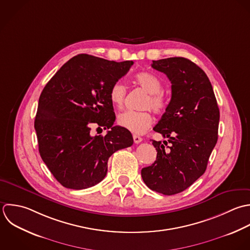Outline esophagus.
<instances>
[{"mask_svg":"<svg viewBox=\"0 0 250 250\" xmlns=\"http://www.w3.org/2000/svg\"><path fill=\"white\" fill-rule=\"evenodd\" d=\"M133 140H134V143H136V144H138V143H140L143 139L140 137V136H138V135H133Z\"/></svg>","mask_w":250,"mask_h":250,"instance_id":"1","label":"esophagus"}]
</instances>
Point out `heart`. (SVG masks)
Segmentation results:
<instances>
[{
	"mask_svg": "<svg viewBox=\"0 0 250 250\" xmlns=\"http://www.w3.org/2000/svg\"><path fill=\"white\" fill-rule=\"evenodd\" d=\"M135 82L141 88L149 93L144 101L143 108H151L156 114H163L167 108L168 100L162 91L163 83L161 80L151 73L141 72L135 76ZM125 95L126 87L122 82H115L110 87L109 99L115 107H123ZM118 123L121 126L129 131L135 134H141L150 127L153 123V117L149 110H126L118 116Z\"/></svg>",
	"mask_w": 250,
	"mask_h": 250,
	"instance_id": "obj_1",
	"label": "heart"
}]
</instances>
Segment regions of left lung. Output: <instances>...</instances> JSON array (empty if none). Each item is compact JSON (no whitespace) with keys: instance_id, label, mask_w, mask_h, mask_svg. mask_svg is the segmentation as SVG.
<instances>
[{"instance_id":"1","label":"left lung","mask_w":250,"mask_h":250,"mask_svg":"<svg viewBox=\"0 0 250 250\" xmlns=\"http://www.w3.org/2000/svg\"><path fill=\"white\" fill-rule=\"evenodd\" d=\"M152 67L171 82V99L154 127L167 142L152 140L153 165L141 170L153 191L171 196L190 187L206 171L218 139L220 113L212 85L197 64L184 57L153 60Z\"/></svg>"}]
</instances>
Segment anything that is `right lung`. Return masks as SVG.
<instances>
[{"label": "right lung", "instance_id": "obj_1", "mask_svg": "<svg viewBox=\"0 0 250 250\" xmlns=\"http://www.w3.org/2000/svg\"><path fill=\"white\" fill-rule=\"evenodd\" d=\"M133 61L116 62L79 54L67 61L43 87L35 119L39 152L49 171L65 188L83 190L102 181L108 160L130 147L133 138L114 126L116 115L109 90ZM108 129L90 134V126Z\"/></svg>", "mask_w": 250, "mask_h": 250}]
</instances>
